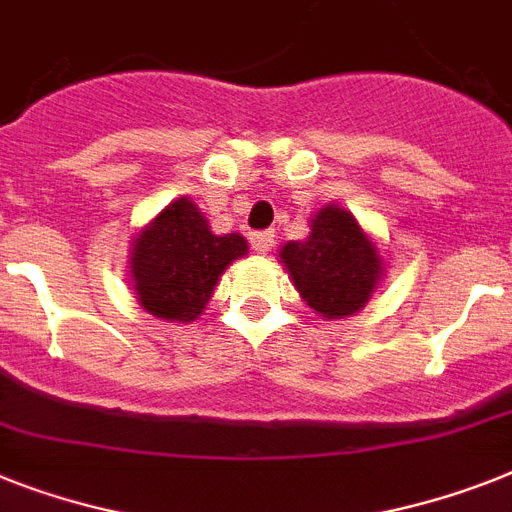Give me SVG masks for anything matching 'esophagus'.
I'll use <instances>...</instances> for the list:
<instances>
[{"instance_id":"obj_1","label":"esophagus","mask_w":512,"mask_h":512,"mask_svg":"<svg viewBox=\"0 0 512 512\" xmlns=\"http://www.w3.org/2000/svg\"><path fill=\"white\" fill-rule=\"evenodd\" d=\"M251 246L256 253H266L274 246V232L272 230H259L251 232Z\"/></svg>"}]
</instances>
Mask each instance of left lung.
Here are the masks:
<instances>
[{
    "label": "left lung",
    "mask_w": 512,
    "mask_h": 512,
    "mask_svg": "<svg viewBox=\"0 0 512 512\" xmlns=\"http://www.w3.org/2000/svg\"><path fill=\"white\" fill-rule=\"evenodd\" d=\"M280 259L303 301L327 319L361 311L382 274L377 248L353 214L337 206H324L311 219L308 240H290Z\"/></svg>",
    "instance_id": "1"
}]
</instances>
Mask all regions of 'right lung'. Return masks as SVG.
I'll list each match as a JSON object with an SVG mask.
<instances>
[{"mask_svg":"<svg viewBox=\"0 0 512 512\" xmlns=\"http://www.w3.org/2000/svg\"><path fill=\"white\" fill-rule=\"evenodd\" d=\"M246 251L240 235H211L196 204L177 198L135 238L130 269L138 301L159 319L193 322L227 264Z\"/></svg>","mask_w":512,"mask_h":512,"instance_id":"1","label":"right lung"}]
</instances>
